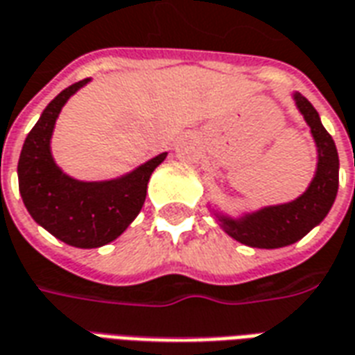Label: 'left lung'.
<instances>
[{
    "label": "left lung",
    "instance_id": "8db88e82",
    "mask_svg": "<svg viewBox=\"0 0 355 355\" xmlns=\"http://www.w3.org/2000/svg\"><path fill=\"white\" fill-rule=\"evenodd\" d=\"M292 100L309 126L317 150L315 173L306 190L296 200L265 205L255 211L240 213L236 217L209 205V211L220 229L244 246L275 250L298 242L323 223L336 200L340 163L334 140L324 130L315 107L302 94L294 92Z\"/></svg>",
    "mask_w": 355,
    "mask_h": 355
}]
</instances>
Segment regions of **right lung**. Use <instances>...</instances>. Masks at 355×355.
Listing matches in <instances>:
<instances>
[{"mask_svg": "<svg viewBox=\"0 0 355 355\" xmlns=\"http://www.w3.org/2000/svg\"><path fill=\"white\" fill-rule=\"evenodd\" d=\"M90 78L69 86L49 101L38 123L22 144L19 157V190L24 207L40 227L74 248H101L119 238L142 209L152 173L167 152L136 169L107 180H78L53 159L51 136L57 117Z\"/></svg>", "mask_w": 355, "mask_h": 355, "instance_id": "right-lung-1", "label": "right lung"}]
</instances>
